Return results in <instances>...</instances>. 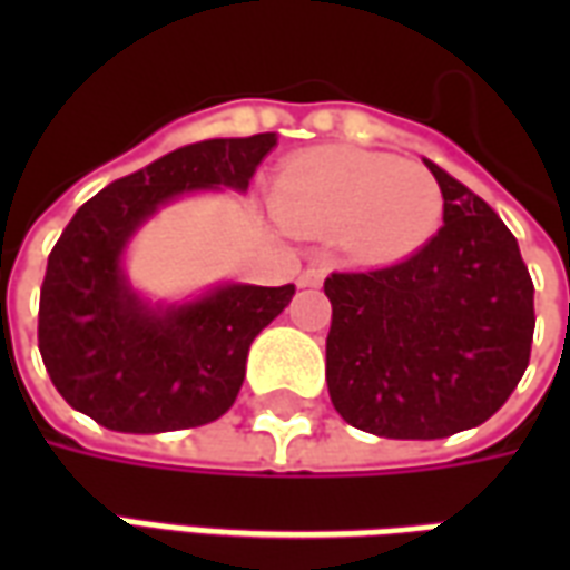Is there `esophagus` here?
Instances as JSON below:
<instances>
[{
	"instance_id": "obj_1",
	"label": "esophagus",
	"mask_w": 570,
	"mask_h": 570,
	"mask_svg": "<svg viewBox=\"0 0 570 570\" xmlns=\"http://www.w3.org/2000/svg\"><path fill=\"white\" fill-rule=\"evenodd\" d=\"M323 284V272L317 268H308V272L298 274V286H321Z\"/></svg>"
}]
</instances>
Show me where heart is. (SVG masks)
<instances>
[{
  "label": "heart",
  "mask_w": 570,
  "mask_h": 570,
  "mask_svg": "<svg viewBox=\"0 0 570 570\" xmlns=\"http://www.w3.org/2000/svg\"><path fill=\"white\" fill-rule=\"evenodd\" d=\"M274 207L296 232H338L354 259L396 262L436 235L442 188L424 164L382 151L321 149L286 164Z\"/></svg>",
  "instance_id": "1"
}]
</instances>
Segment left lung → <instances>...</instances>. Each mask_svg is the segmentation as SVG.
Returning a JSON list of instances; mask_svg holds the SVG:
<instances>
[{"label":"left lung","instance_id":"8db88e82","mask_svg":"<svg viewBox=\"0 0 570 570\" xmlns=\"http://www.w3.org/2000/svg\"><path fill=\"white\" fill-rule=\"evenodd\" d=\"M442 228L409 259L326 277V384L351 428L442 440L479 428L525 375L534 284L485 200L433 161Z\"/></svg>","mask_w":570,"mask_h":570}]
</instances>
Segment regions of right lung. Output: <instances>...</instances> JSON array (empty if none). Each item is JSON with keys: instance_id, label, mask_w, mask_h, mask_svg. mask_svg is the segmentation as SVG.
Returning <instances> with one entry per match:
<instances>
[{"instance_id": "1", "label": "right lung", "mask_w": 570, "mask_h": 570, "mask_svg": "<svg viewBox=\"0 0 570 570\" xmlns=\"http://www.w3.org/2000/svg\"><path fill=\"white\" fill-rule=\"evenodd\" d=\"M274 134L204 140L167 151L97 191L48 256L39 351L69 406L118 433L210 424L235 403L253 338L296 286L225 284L186 305H146L121 253L151 213L191 188L247 191Z\"/></svg>"}]
</instances>
